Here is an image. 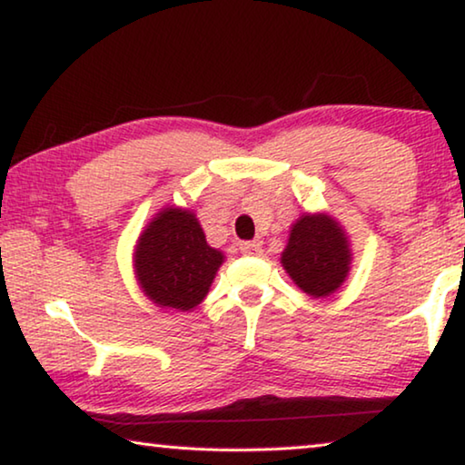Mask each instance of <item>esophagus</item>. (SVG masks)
I'll return each instance as SVG.
<instances>
[{
  "label": "esophagus",
  "instance_id": "obj_1",
  "mask_svg": "<svg viewBox=\"0 0 465 465\" xmlns=\"http://www.w3.org/2000/svg\"><path fill=\"white\" fill-rule=\"evenodd\" d=\"M239 249H241V253H245V255H260L262 253V245L257 241H242V242H239Z\"/></svg>",
  "mask_w": 465,
  "mask_h": 465
}]
</instances>
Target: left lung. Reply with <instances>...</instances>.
Segmentation results:
<instances>
[{"label": "left lung", "mask_w": 465, "mask_h": 465, "mask_svg": "<svg viewBox=\"0 0 465 465\" xmlns=\"http://www.w3.org/2000/svg\"><path fill=\"white\" fill-rule=\"evenodd\" d=\"M281 262L303 292L328 297L345 282L351 249L337 220L328 213H305L292 224Z\"/></svg>", "instance_id": "left-lung-1"}]
</instances>
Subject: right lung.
I'll return each instance as SVG.
<instances>
[{
	"mask_svg": "<svg viewBox=\"0 0 465 465\" xmlns=\"http://www.w3.org/2000/svg\"><path fill=\"white\" fill-rule=\"evenodd\" d=\"M224 255L205 241L195 213L163 208L141 232L134 247V274L149 302L189 312L203 302Z\"/></svg>",
	"mask_w": 465,
	"mask_h": 465,
	"instance_id": "right-lung-1",
	"label": "right lung"
}]
</instances>
